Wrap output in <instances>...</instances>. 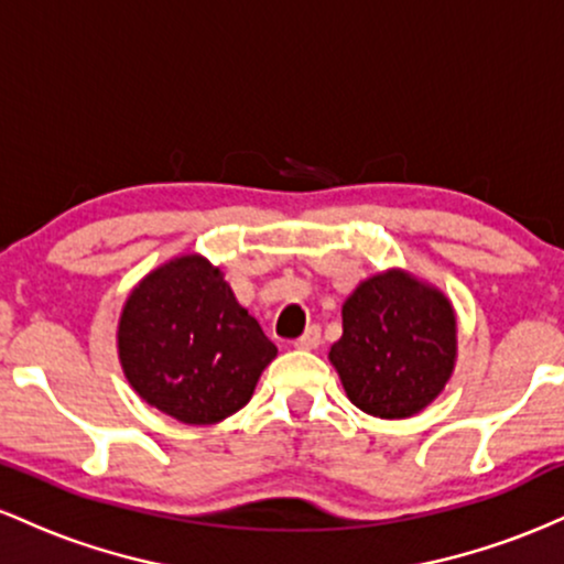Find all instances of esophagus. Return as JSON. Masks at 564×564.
Instances as JSON below:
<instances>
[{
	"label": "esophagus",
	"mask_w": 564,
	"mask_h": 564,
	"mask_svg": "<svg viewBox=\"0 0 564 564\" xmlns=\"http://www.w3.org/2000/svg\"><path fill=\"white\" fill-rule=\"evenodd\" d=\"M318 345H321V326H307V332L294 341V347L300 349H315Z\"/></svg>",
	"instance_id": "34e87169"
}]
</instances>
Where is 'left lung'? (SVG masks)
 Instances as JSON below:
<instances>
[{
	"instance_id": "obj_1",
	"label": "left lung",
	"mask_w": 564,
	"mask_h": 564,
	"mask_svg": "<svg viewBox=\"0 0 564 564\" xmlns=\"http://www.w3.org/2000/svg\"><path fill=\"white\" fill-rule=\"evenodd\" d=\"M328 358L360 411L379 419L413 416L451 379V302L405 273L368 278L341 304V336Z\"/></svg>"
}]
</instances>
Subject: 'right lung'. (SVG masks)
<instances>
[{
    "instance_id": "obj_1",
    "label": "right lung",
    "mask_w": 564,
    "mask_h": 564,
    "mask_svg": "<svg viewBox=\"0 0 564 564\" xmlns=\"http://www.w3.org/2000/svg\"><path fill=\"white\" fill-rule=\"evenodd\" d=\"M275 352L223 273L196 254L142 278L121 313L119 358L129 384L183 424H215L241 411Z\"/></svg>"
}]
</instances>
